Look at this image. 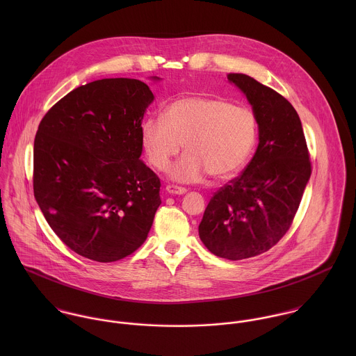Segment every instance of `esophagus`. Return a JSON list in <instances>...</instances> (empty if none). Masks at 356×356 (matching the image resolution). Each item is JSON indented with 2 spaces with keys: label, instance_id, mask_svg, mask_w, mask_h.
I'll return each instance as SVG.
<instances>
[{
  "label": "esophagus",
  "instance_id": "1",
  "mask_svg": "<svg viewBox=\"0 0 356 356\" xmlns=\"http://www.w3.org/2000/svg\"><path fill=\"white\" fill-rule=\"evenodd\" d=\"M165 191H167V193H170V195H184V193H186V189H185V188L177 186V185H167V186H165Z\"/></svg>",
  "mask_w": 356,
  "mask_h": 356
}]
</instances>
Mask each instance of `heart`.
<instances>
[{"mask_svg":"<svg viewBox=\"0 0 356 356\" xmlns=\"http://www.w3.org/2000/svg\"><path fill=\"white\" fill-rule=\"evenodd\" d=\"M257 123L244 106L212 97H182L163 116L141 123V143L149 163L164 171L171 159L184 154L170 170L178 182H200L209 174L225 179L236 174L254 151Z\"/></svg>","mask_w":356,"mask_h":356,"instance_id":"obj_1","label":"heart"}]
</instances>
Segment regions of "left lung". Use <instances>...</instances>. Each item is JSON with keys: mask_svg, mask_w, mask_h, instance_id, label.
<instances>
[{"mask_svg": "<svg viewBox=\"0 0 356 356\" xmlns=\"http://www.w3.org/2000/svg\"><path fill=\"white\" fill-rule=\"evenodd\" d=\"M248 99L259 145L245 170L209 200L199 225L212 254L241 260L273 248L289 230L311 175L300 118L275 90L244 74H229Z\"/></svg>", "mask_w": 356, "mask_h": 356, "instance_id": "1", "label": "left lung"}]
</instances>
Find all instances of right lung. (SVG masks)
Returning a JSON list of instances; mask_svg holds the SVG:
<instances>
[{
  "instance_id": "right-lung-1",
  "label": "right lung",
  "mask_w": 356,
  "mask_h": 356,
  "mask_svg": "<svg viewBox=\"0 0 356 356\" xmlns=\"http://www.w3.org/2000/svg\"><path fill=\"white\" fill-rule=\"evenodd\" d=\"M138 79L79 86L42 118L34 141V196L74 252L109 263L138 250L161 204L144 161L141 123L153 102Z\"/></svg>"
}]
</instances>
